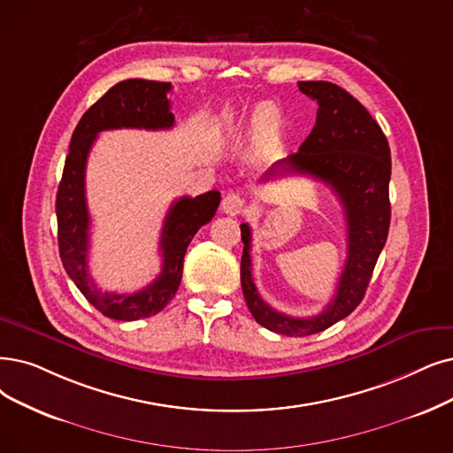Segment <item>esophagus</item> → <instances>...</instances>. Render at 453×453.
<instances>
[{"label": "esophagus", "instance_id": "obj_1", "mask_svg": "<svg viewBox=\"0 0 453 453\" xmlns=\"http://www.w3.org/2000/svg\"><path fill=\"white\" fill-rule=\"evenodd\" d=\"M221 210L226 215H240L245 210V201L238 195V193H228L223 203H221Z\"/></svg>", "mask_w": 453, "mask_h": 453}]
</instances>
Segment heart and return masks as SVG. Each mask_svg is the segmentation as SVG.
I'll use <instances>...</instances> for the list:
<instances>
[{
	"label": "heart",
	"instance_id": "heart-1",
	"mask_svg": "<svg viewBox=\"0 0 453 453\" xmlns=\"http://www.w3.org/2000/svg\"><path fill=\"white\" fill-rule=\"evenodd\" d=\"M280 113L273 104H258L250 110H228L221 115L219 128L225 139H242L252 134V141L258 149H267L275 142L279 134Z\"/></svg>",
	"mask_w": 453,
	"mask_h": 453
}]
</instances>
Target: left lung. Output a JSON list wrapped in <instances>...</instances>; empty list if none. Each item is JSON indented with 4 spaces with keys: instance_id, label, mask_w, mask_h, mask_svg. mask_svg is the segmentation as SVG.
<instances>
[{
    "instance_id": "1",
    "label": "left lung",
    "mask_w": 453,
    "mask_h": 453,
    "mask_svg": "<svg viewBox=\"0 0 453 453\" xmlns=\"http://www.w3.org/2000/svg\"><path fill=\"white\" fill-rule=\"evenodd\" d=\"M299 90L318 102L316 126L296 154L280 159L264 182L296 173L327 184L340 198L348 223V258L336 296L312 318H292L277 312L260 297L252 280L250 226L240 225L242 288L249 311L262 327L286 334L309 336L329 329L349 316L363 301L373 267L387 243L390 226V147L366 107L348 90L329 81H299Z\"/></svg>"
}]
</instances>
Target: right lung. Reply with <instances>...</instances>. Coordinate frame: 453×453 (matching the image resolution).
Instances as JSON below:
<instances>
[{
    "label": "right lung",
    "instance_id": "obj_1",
    "mask_svg": "<svg viewBox=\"0 0 453 453\" xmlns=\"http://www.w3.org/2000/svg\"><path fill=\"white\" fill-rule=\"evenodd\" d=\"M171 83L149 80H124L88 107L70 139L63 178L58 189V238L59 255L68 277L87 301L104 316L119 321H135L161 312L174 297L182 280L184 257L196 230L210 223L221 203L219 191L195 198L182 196L173 203L161 230L159 250L164 257L161 273L152 284L135 294H111L96 288L88 275V210L85 198V167L96 135L105 130L142 128L169 130L174 124Z\"/></svg>",
    "mask_w": 453,
    "mask_h": 453
}]
</instances>
